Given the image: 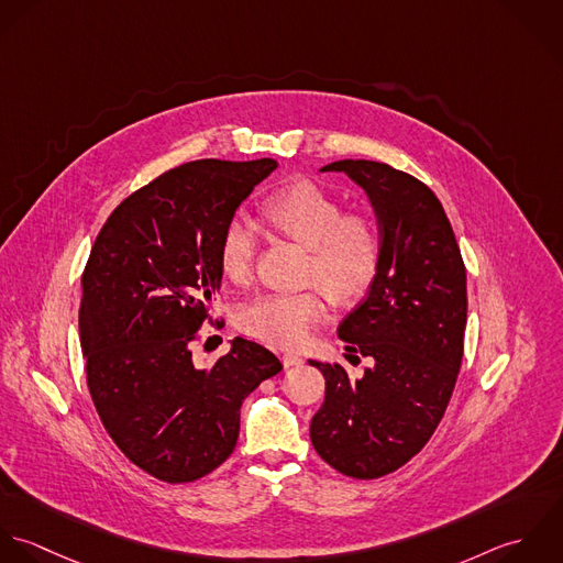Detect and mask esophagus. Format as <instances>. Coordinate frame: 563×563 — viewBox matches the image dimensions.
<instances>
[{
    "label": "esophagus",
    "mask_w": 563,
    "mask_h": 563,
    "mask_svg": "<svg viewBox=\"0 0 563 563\" xmlns=\"http://www.w3.org/2000/svg\"><path fill=\"white\" fill-rule=\"evenodd\" d=\"M283 363H285V367H296V365H302L305 358H302V354H298V352L285 350V352H283Z\"/></svg>",
    "instance_id": "obj_1"
}]
</instances>
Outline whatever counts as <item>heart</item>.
<instances>
[{
  "label": "heart",
  "mask_w": 563,
  "mask_h": 563,
  "mask_svg": "<svg viewBox=\"0 0 563 563\" xmlns=\"http://www.w3.org/2000/svg\"><path fill=\"white\" fill-rule=\"evenodd\" d=\"M274 234L307 247L305 280L318 283L335 302H352L367 291L380 263V232L363 211L345 213L343 202L316 183H294L272 194L261 209ZM256 252V234L243 220H230L218 245L225 280L247 283ZM327 318L318 289L265 294L247 302L239 324L250 335L280 347L305 345Z\"/></svg>",
  "instance_id": "1"
}]
</instances>
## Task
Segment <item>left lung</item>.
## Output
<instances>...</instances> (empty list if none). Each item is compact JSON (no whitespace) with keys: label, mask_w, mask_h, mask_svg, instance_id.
<instances>
[{"label":"left lung","mask_w":563,"mask_h":563,"mask_svg":"<svg viewBox=\"0 0 563 563\" xmlns=\"http://www.w3.org/2000/svg\"><path fill=\"white\" fill-rule=\"evenodd\" d=\"M367 196L380 263L363 302L339 324L345 358L369 356L361 378L339 363L309 361L327 378L311 420L318 454L352 478H378L416 456L444 418L463 356L465 265L438 196L376 161H335Z\"/></svg>","instance_id":"8db88e82"}]
</instances>
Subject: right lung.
<instances>
[{"mask_svg":"<svg viewBox=\"0 0 563 563\" xmlns=\"http://www.w3.org/2000/svg\"><path fill=\"white\" fill-rule=\"evenodd\" d=\"M276 167L205 158L169 169L128 196L91 247L80 302L87 385L117 449L158 481L191 483L220 467L241 402L283 369L243 338L211 367L191 354L222 285V230Z\"/></svg>","mask_w":563,"mask_h":563,"instance_id":"right-lung-1","label":"right lung"}]
</instances>
